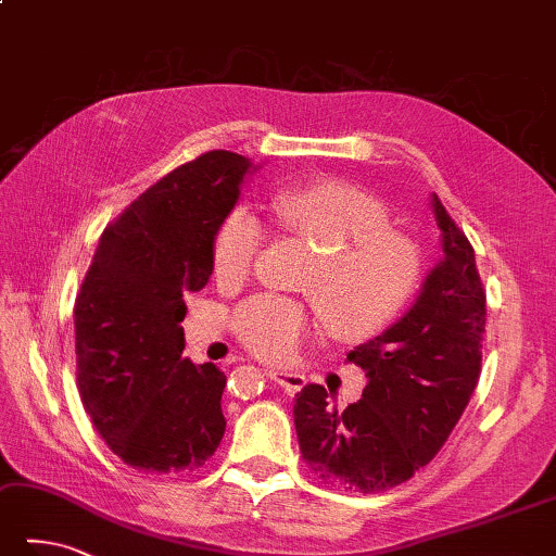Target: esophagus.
I'll return each instance as SVG.
<instances>
[{
	"mask_svg": "<svg viewBox=\"0 0 556 556\" xmlns=\"http://www.w3.org/2000/svg\"><path fill=\"white\" fill-rule=\"evenodd\" d=\"M268 375H270V380L274 382H278L282 390H286L288 394H295V392H300L302 387H305V375H300V372H290V370H268Z\"/></svg>",
	"mask_w": 556,
	"mask_h": 556,
	"instance_id": "34e87169",
	"label": "esophagus"
}]
</instances>
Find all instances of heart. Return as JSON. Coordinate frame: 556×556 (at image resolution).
<instances>
[{"label":"heart","instance_id":"heart-1","mask_svg":"<svg viewBox=\"0 0 556 556\" xmlns=\"http://www.w3.org/2000/svg\"><path fill=\"white\" fill-rule=\"evenodd\" d=\"M278 223L317 251L302 290L317 305L329 337L363 343L406 309L424 276V251L392 227L390 207L375 193L343 179L282 186L270 198ZM266 229L256 215L235 207L213 239V270L225 286L256 274ZM312 319L300 302L258 295L235 312L232 329L258 358L282 363L298 353Z\"/></svg>","mask_w":556,"mask_h":556}]
</instances>
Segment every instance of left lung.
<instances>
[{
  "mask_svg": "<svg viewBox=\"0 0 556 556\" xmlns=\"http://www.w3.org/2000/svg\"><path fill=\"white\" fill-rule=\"evenodd\" d=\"M445 256L416 305L345 355L368 375L363 400L331 406L321 384L295 396L302 459L324 484L377 494L431 463L457 426L481 372L486 290L475 249L433 193Z\"/></svg>",
  "mask_w": 556,
  "mask_h": 556,
  "instance_id": "obj_1",
  "label": "left lung"
}]
</instances>
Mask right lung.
Here are the masks:
<instances>
[{
    "mask_svg": "<svg viewBox=\"0 0 556 556\" xmlns=\"http://www.w3.org/2000/svg\"><path fill=\"white\" fill-rule=\"evenodd\" d=\"M251 169L213 150L176 166L103 229L75 302L77 387L125 465L193 472L225 435V372L181 358L184 295L213 274V239Z\"/></svg>",
    "mask_w": 556,
    "mask_h": 556,
    "instance_id": "1",
    "label": "right lung"
}]
</instances>
